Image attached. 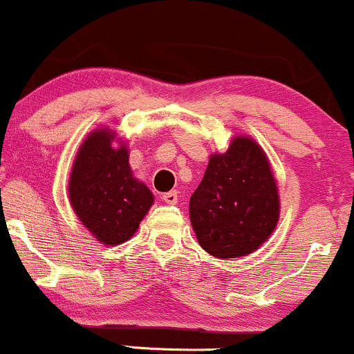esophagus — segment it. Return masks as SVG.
<instances>
[{
    "label": "esophagus",
    "mask_w": 354,
    "mask_h": 354,
    "mask_svg": "<svg viewBox=\"0 0 354 354\" xmlns=\"http://www.w3.org/2000/svg\"><path fill=\"white\" fill-rule=\"evenodd\" d=\"M163 201L168 203V205H176L178 203V193L176 191H168V193L163 194Z\"/></svg>",
    "instance_id": "34e87169"
}]
</instances>
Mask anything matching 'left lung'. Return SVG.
Returning a JSON list of instances; mask_svg holds the SVG:
<instances>
[{"instance_id": "8db88e82", "label": "left lung", "mask_w": 354, "mask_h": 354, "mask_svg": "<svg viewBox=\"0 0 354 354\" xmlns=\"http://www.w3.org/2000/svg\"><path fill=\"white\" fill-rule=\"evenodd\" d=\"M189 218L203 250L239 258L270 238L279 218V196L265 151L251 138H234L213 154L196 191Z\"/></svg>"}]
</instances>
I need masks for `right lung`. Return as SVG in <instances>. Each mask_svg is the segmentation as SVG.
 Segmentation results:
<instances>
[{"label": "right lung", "mask_w": 354, "mask_h": 354, "mask_svg": "<svg viewBox=\"0 0 354 354\" xmlns=\"http://www.w3.org/2000/svg\"><path fill=\"white\" fill-rule=\"evenodd\" d=\"M113 131L98 129L81 145L70 178V201L86 228L103 245H120L135 234L154 198L133 178L128 149H113Z\"/></svg>", "instance_id": "obj_1"}]
</instances>
